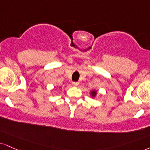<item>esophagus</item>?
I'll list each match as a JSON object with an SVG mask.
<instances>
[{
  "mask_svg": "<svg viewBox=\"0 0 150 150\" xmlns=\"http://www.w3.org/2000/svg\"><path fill=\"white\" fill-rule=\"evenodd\" d=\"M78 84H79L78 82H73V85L74 86H78Z\"/></svg>",
  "mask_w": 150,
  "mask_h": 150,
  "instance_id": "esophagus-1",
  "label": "esophagus"
}]
</instances>
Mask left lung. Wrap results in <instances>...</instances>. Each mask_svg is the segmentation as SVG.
<instances>
[{
  "instance_id": "obj_1",
  "label": "left lung",
  "mask_w": 150,
  "mask_h": 150,
  "mask_svg": "<svg viewBox=\"0 0 150 150\" xmlns=\"http://www.w3.org/2000/svg\"><path fill=\"white\" fill-rule=\"evenodd\" d=\"M97 93H98V91L96 89L91 90V91H90V92H89V94L92 98H96V96H97Z\"/></svg>"
}]
</instances>
